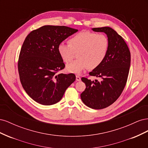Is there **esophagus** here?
<instances>
[{"label": "esophagus", "mask_w": 148, "mask_h": 148, "mask_svg": "<svg viewBox=\"0 0 148 148\" xmlns=\"http://www.w3.org/2000/svg\"><path fill=\"white\" fill-rule=\"evenodd\" d=\"M76 80L78 82H79L80 80H81V78H80L79 76L78 75H76Z\"/></svg>", "instance_id": "1"}]
</instances>
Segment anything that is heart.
<instances>
[{"instance_id":"heart-1","label":"heart","mask_w":148,"mask_h":148,"mask_svg":"<svg viewBox=\"0 0 148 148\" xmlns=\"http://www.w3.org/2000/svg\"><path fill=\"white\" fill-rule=\"evenodd\" d=\"M69 44L61 42L57 47V51L61 59L66 63L77 52L78 59L66 66L70 73H79L89 67L94 69L104 60L108 53L109 41L106 35L96 34L90 31H81L71 37Z\"/></svg>"}]
</instances>
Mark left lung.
Segmentation results:
<instances>
[{
  "mask_svg": "<svg viewBox=\"0 0 148 148\" xmlns=\"http://www.w3.org/2000/svg\"><path fill=\"white\" fill-rule=\"evenodd\" d=\"M91 29L107 35L109 48L102 63L89 73L101 78V81L82 78L86 89L81 94V99L90 108L102 109L112 104L122 94L127 81L131 56L124 39L112 28L105 26Z\"/></svg>",
  "mask_w": 148,
  "mask_h": 148,
  "instance_id": "obj_1",
  "label": "left lung"
}]
</instances>
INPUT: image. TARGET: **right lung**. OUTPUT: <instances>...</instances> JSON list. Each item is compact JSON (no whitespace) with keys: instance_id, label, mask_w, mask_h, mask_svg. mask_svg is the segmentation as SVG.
Masks as SVG:
<instances>
[{"instance_id":"1","label":"right lung","mask_w":148,"mask_h":148,"mask_svg":"<svg viewBox=\"0 0 148 148\" xmlns=\"http://www.w3.org/2000/svg\"><path fill=\"white\" fill-rule=\"evenodd\" d=\"M78 31L65 26L45 25L26 36L20 53L18 73L25 91L39 104H56L75 81L73 73H57L65 68L57 47Z\"/></svg>"}]
</instances>
